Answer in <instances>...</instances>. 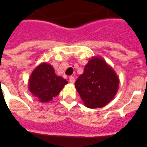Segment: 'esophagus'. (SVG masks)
<instances>
[{"instance_id": "34e87169", "label": "esophagus", "mask_w": 147, "mask_h": 147, "mask_svg": "<svg viewBox=\"0 0 147 147\" xmlns=\"http://www.w3.org/2000/svg\"><path fill=\"white\" fill-rule=\"evenodd\" d=\"M69 82L71 83H75V78L73 76H70L69 77Z\"/></svg>"}]
</instances>
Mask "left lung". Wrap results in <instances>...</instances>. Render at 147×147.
<instances>
[{
  "instance_id": "obj_1",
  "label": "left lung",
  "mask_w": 147,
  "mask_h": 147,
  "mask_svg": "<svg viewBox=\"0 0 147 147\" xmlns=\"http://www.w3.org/2000/svg\"><path fill=\"white\" fill-rule=\"evenodd\" d=\"M120 80L116 71L100 57H93L75 83L83 104L90 109L102 108L113 100Z\"/></svg>"
}]
</instances>
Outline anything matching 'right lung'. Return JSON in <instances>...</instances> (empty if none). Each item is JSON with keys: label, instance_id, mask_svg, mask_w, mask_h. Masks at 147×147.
I'll use <instances>...</instances> for the list:
<instances>
[{"label": "right lung", "instance_id": "obj_1", "mask_svg": "<svg viewBox=\"0 0 147 147\" xmlns=\"http://www.w3.org/2000/svg\"><path fill=\"white\" fill-rule=\"evenodd\" d=\"M67 83V80L55 74L51 64L42 63L30 75L28 89L39 102L47 103L57 97Z\"/></svg>", "mask_w": 147, "mask_h": 147}]
</instances>
